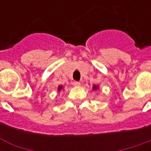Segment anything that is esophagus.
<instances>
[{
	"label": "esophagus",
	"instance_id": "esophagus-1",
	"mask_svg": "<svg viewBox=\"0 0 151 151\" xmlns=\"http://www.w3.org/2000/svg\"><path fill=\"white\" fill-rule=\"evenodd\" d=\"M73 85L75 86H79L81 85V83L79 82H73Z\"/></svg>",
	"mask_w": 151,
	"mask_h": 151
}]
</instances>
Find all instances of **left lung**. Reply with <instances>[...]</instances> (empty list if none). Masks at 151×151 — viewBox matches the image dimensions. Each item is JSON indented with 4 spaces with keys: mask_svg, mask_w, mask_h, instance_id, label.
Wrapping results in <instances>:
<instances>
[{
    "mask_svg": "<svg viewBox=\"0 0 151 151\" xmlns=\"http://www.w3.org/2000/svg\"><path fill=\"white\" fill-rule=\"evenodd\" d=\"M99 89V86H93V90L95 91V90H98Z\"/></svg>",
    "mask_w": 151,
    "mask_h": 151,
    "instance_id": "left-lung-1",
    "label": "left lung"
}]
</instances>
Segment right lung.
<instances>
[{
    "instance_id": "1",
    "label": "right lung",
    "mask_w": 151,
    "mask_h": 151,
    "mask_svg": "<svg viewBox=\"0 0 151 151\" xmlns=\"http://www.w3.org/2000/svg\"><path fill=\"white\" fill-rule=\"evenodd\" d=\"M61 89H63L62 86H58V91H61Z\"/></svg>"
}]
</instances>
